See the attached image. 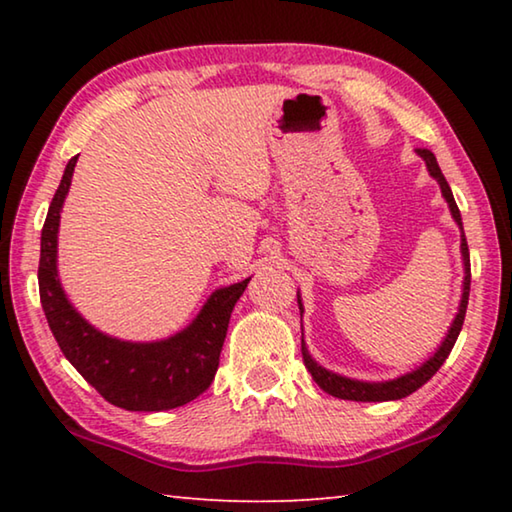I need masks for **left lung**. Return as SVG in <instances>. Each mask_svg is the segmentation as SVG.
<instances>
[{"instance_id": "8db88e82", "label": "left lung", "mask_w": 512, "mask_h": 512, "mask_svg": "<svg viewBox=\"0 0 512 512\" xmlns=\"http://www.w3.org/2000/svg\"><path fill=\"white\" fill-rule=\"evenodd\" d=\"M418 155H420L424 162H427V169H429L431 176L438 180L440 192H443L445 201L449 205V212H452L454 221L458 223V228H461V253H463V266H465L461 305H458V314L454 318L452 327H449L445 341L440 343V348L436 352H433V357H429L427 361H424L420 368L406 372V375L397 377V379H391V381H359V379H350V377L336 375V372L325 370L323 366H318V363L311 359V354L307 352L305 341H302V359H305V366L311 372V377H314L316 384L323 388L325 393L339 397V400L388 402V400H402V397L415 393L420 386L427 384V381L440 370V366H443L445 359L449 357V352H452L454 343L458 339V334H461V327H463V320H465V309H467V300H470V277H472V273H470V250H467L461 212H458V205L454 201L452 189H449L447 180L443 176V171H440V167H438L436 155H433L429 149H418ZM298 307H300V316H302L300 296H298Z\"/></svg>"}]
</instances>
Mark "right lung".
Segmentation results:
<instances>
[{
  "label": "right lung",
  "instance_id": "1",
  "mask_svg": "<svg viewBox=\"0 0 512 512\" xmlns=\"http://www.w3.org/2000/svg\"><path fill=\"white\" fill-rule=\"evenodd\" d=\"M79 155L67 162L40 237V302L67 361L103 400L126 411H167L196 400L219 368L230 314L250 277L216 289L192 325L155 343H131L92 327L67 300L58 280V225Z\"/></svg>",
  "mask_w": 512,
  "mask_h": 512
}]
</instances>
